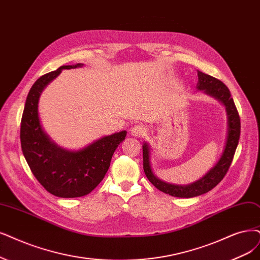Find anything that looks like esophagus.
<instances>
[{
	"label": "esophagus",
	"mask_w": 260,
	"mask_h": 260,
	"mask_svg": "<svg viewBox=\"0 0 260 260\" xmlns=\"http://www.w3.org/2000/svg\"><path fill=\"white\" fill-rule=\"evenodd\" d=\"M148 132V127L143 124H137L132 128V135L136 136V137H142L143 135H146Z\"/></svg>",
	"instance_id": "obj_1"
}]
</instances>
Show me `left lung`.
Returning a JSON list of instances; mask_svg holds the SVG:
<instances>
[{
  "mask_svg": "<svg viewBox=\"0 0 260 260\" xmlns=\"http://www.w3.org/2000/svg\"><path fill=\"white\" fill-rule=\"evenodd\" d=\"M197 75L198 89L205 90L206 93L214 96V98L219 100L226 106L228 115V136L223 155L220 156L217 164L211 169L204 178H201L193 184H189L186 186L172 185L158 180L154 175H153L149 159V147L148 145H143L142 147L143 170H145V174L149 181L159 190L174 197L180 198H190L208 193L209 190L214 188L219 182L223 180L230 165H232L235 152L239 143L240 133H241L240 115L237 110L235 102L232 98V94H230V91L228 90L227 86L217 78H214V77L207 75L203 72H198Z\"/></svg>",
  "mask_w": 260,
  "mask_h": 260,
  "instance_id": "1",
  "label": "left lung"
}]
</instances>
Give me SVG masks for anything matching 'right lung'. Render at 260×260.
I'll return each instance as SVG.
<instances>
[{
    "label": "right lung",
    "mask_w": 260,
    "mask_h": 260,
    "mask_svg": "<svg viewBox=\"0 0 260 260\" xmlns=\"http://www.w3.org/2000/svg\"><path fill=\"white\" fill-rule=\"evenodd\" d=\"M80 66V63L64 65L40 77L27 94L21 118L20 141L28 167L47 191L62 198L90 194L104 179L115 149L126 136V132L123 131L78 152H70L55 146L44 133L37 110L42 91L62 70Z\"/></svg>",
    "instance_id": "add662e5"
}]
</instances>
